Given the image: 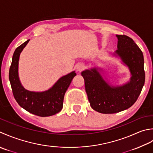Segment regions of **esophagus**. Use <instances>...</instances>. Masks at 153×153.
I'll return each mask as SVG.
<instances>
[{
	"instance_id": "esophagus-1",
	"label": "esophagus",
	"mask_w": 153,
	"mask_h": 153,
	"mask_svg": "<svg viewBox=\"0 0 153 153\" xmlns=\"http://www.w3.org/2000/svg\"><path fill=\"white\" fill-rule=\"evenodd\" d=\"M84 68H85V66H84L83 64H79L76 67V70L77 71H79V72H81Z\"/></svg>"
}]
</instances>
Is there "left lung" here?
I'll use <instances>...</instances> for the list:
<instances>
[{
  "label": "left lung",
  "instance_id": "1",
  "mask_svg": "<svg viewBox=\"0 0 153 153\" xmlns=\"http://www.w3.org/2000/svg\"><path fill=\"white\" fill-rule=\"evenodd\" d=\"M116 37L117 49L114 55L120 57L129 67L131 74L129 82L120 86H110L96 68L81 73L90 106L102 114L117 113L130 108L137 101L145 84L143 52L131 37L125 35Z\"/></svg>",
  "mask_w": 153,
  "mask_h": 153
}]
</instances>
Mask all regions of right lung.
Instances as JSON below:
<instances>
[{
  "label": "right lung",
  "instance_id": "right-lung-1",
  "mask_svg": "<svg viewBox=\"0 0 153 153\" xmlns=\"http://www.w3.org/2000/svg\"><path fill=\"white\" fill-rule=\"evenodd\" d=\"M27 40L16 49L9 70V80L16 101L30 113L40 117L57 114L63 108L65 92L76 73L73 71L60 78L50 89L42 92L28 91L22 86L18 76V61L23 49L29 42Z\"/></svg>",
  "mask_w": 153,
  "mask_h": 153
}]
</instances>
